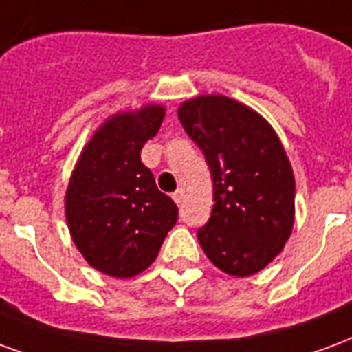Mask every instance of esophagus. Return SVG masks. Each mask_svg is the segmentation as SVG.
<instances>
[{
    "instance_id": "obj_1",
    "label": "esophagus",
    "mask_w": 352,
    "mask_h": 352,
    "mask_svg": "<svg viewBox=\"0 0 352 352\" xmlns=\"http://www.w3.org/2000/svg\"><path fill=\"white\" fill-rule=\"evenodd\" d=\"M173 199L176 204H182V202H184V199H186V189H184V187H179L178 191L173 195Z\"/></svg>"
}]
</instances>
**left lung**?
I'll use <instances>...</instances> for the list:
<instances>
[{"instance_id":"obj_1","label":"left lung","mask_w":352,"mask_h":352,"mask_svg":"<svg viewBox=\"0 0 352 352\" xmlns=\"http://www.w3.org/2000/svg\"><path fill=\"white\" fill-rule=\"evenodd\" d=\"M178 118L214 182L199 243L225 274L253 276L283 251L294 225L296 184L278 133L257 110L221 94L187 99Z\"/></svg>"}]
</instances>
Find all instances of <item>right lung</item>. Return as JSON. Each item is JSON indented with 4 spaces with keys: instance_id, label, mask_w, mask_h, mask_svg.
I'll return each instance as SVG.
<instances>
[{
    "instance_id": "add662e5",
    "label": "right lung",
    "mask_w": 352,
    "mask_h": 352,
    "mask_svg": "<svg viewBox=\"0 0 352 352\" xmlns=\"http://www.w3.org/2000/svg\"><path fill=\"white\" fill-rule=\"evenodd\" d=\"M165 107L148 102L107 118L80 151L65 191V219L76 250L95 270L127 279L150 266L178 219L140 161Z\"/></svg>"
}]
</instances>
